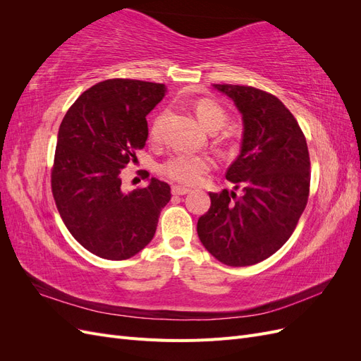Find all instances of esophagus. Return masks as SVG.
<instances>
[{"mask_svg": "<svg viewBox=\"0 0 361 361\" xmlns=\"http://www.w3.org/2000/svg\"><path fill=\"white\" fill-rule=\"evenodd\" d=\"M171 192H173V195H185V194L190 192V188L179 187V185H173Z\"/></svg>", "mask_w": 361, "mask_h": 361, "instance_id": "34e87169", "label": "esophagus"}]
</instances>
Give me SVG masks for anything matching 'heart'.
Segmentation results:
<instances>
[{"label": "heart", "instance_id": "1", "mask_svg": "<svg viewBox=\"0 0 361 361\" xmlns=\"http://www.w3.org/2000/svg\"><path fill=\"white\" fill-rule=\"evenodd\" d=\"M199 122L209 130H216L224 126L227 114L224 108L211 99H200L194 106ZM164 116H158L152 126V137H158ZM212 169V159L207 155L176 154L170 157L161 166V171L171 180L183 185H195L204 174Z\"/></svg>", "mask_w": 361, "mask_h": 361}]
</instances>
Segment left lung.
Returning <instances> with one entry per match:
<instances>
[{
    "label": "left lung",
    "mask_w": 361,
    "mask_h": 361,
    "mask_svg": "<svg viewBox=\"0 0 361 361\" xmlns=\"http://www.w3.org/2000/svg\"><path fill=\"white\" fill-rule=\"evenodd\" d=\"M243 117L238 158L226 179L241 188L209 192L211 207L197 221L203 247L228 267H248L283 247L307 204L310 158L297 120L280 99L255 87L214 84Z\"/></svg>",
    "instance_id": "left-lung-1"
}]
</instances>
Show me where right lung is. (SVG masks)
Here are the masks:
<instances>
[{"label": "right lung", "instance_id": "obj_1", "mask_svg": "<svg viewBox=\"0 0 361 361\" xmlns=\"http://www.w3.org/2000/svg\"><path fill=\"white\" fill-rule=\"evenodd\" d=\"M167 87L137 80H106L85 90L59 129L51 174L52 194L68 231L85 250L108 260L140 253L155 235L170 199L157 178L146 188L122 191L120 173L146 146V116Z\"/></svg>", "mask_w": 361, "mask_h": 361}]
</instances>
